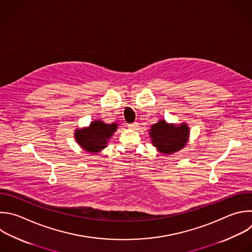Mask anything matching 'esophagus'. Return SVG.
Returning a JSON list of instances; mask_svg holds the SVG:
<instances>
[{"instance_id":"34e87169","label":"esophagus","mask_w":252,"mask_h":252,"mask_svg":"<svg viewBox=\"0 0 252 252\" xmlns=\"http://www.w3.org/2000/svg\"><path fill=\"white\" fill-rule=\"evenodd\" d=\"M139 124L138 123H132V124H129L127 126H128V128H130V129H137L139 126Z\"/></svg>"}]
</instances>
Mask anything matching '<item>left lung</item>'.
<instances>
[{
  "label": "left lung",
  "instance_id": "1",
  "mask_svg": "<svg viewBox=\"0 0 252 252\" xmlns=\"http://www.w3.org/2000/svg\"><path fill=\"white\" fill-rule=\"evenodd\" d=\"M152 143L159 152L170 154L181 149L189 137V127L186 125L174 126L159 121L150 128Z\"/></svg>",
  "mask_w": 252,
  "mask_h": 252
}]
</instances>
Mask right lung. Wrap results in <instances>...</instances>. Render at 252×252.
<instances>
[{
  "label": "right lung",
  "instance_id": "right-lung-1",
  "mask_svg": "<svg viewBox=\"0 0 252 252\" xmlns=\"http://www.w3.org/2000/svg\"><path fill=\"white\" fill-rule=\"evenodd\" d=\"M117 126L116 124L106 125L102 121H95L88 128L77 129L75 138L86 151L96 153L106 147L108 139L116 131Z\"/></svg>",
  "mask_w": 252,
  "mask_h": 252
}]
</instances>
